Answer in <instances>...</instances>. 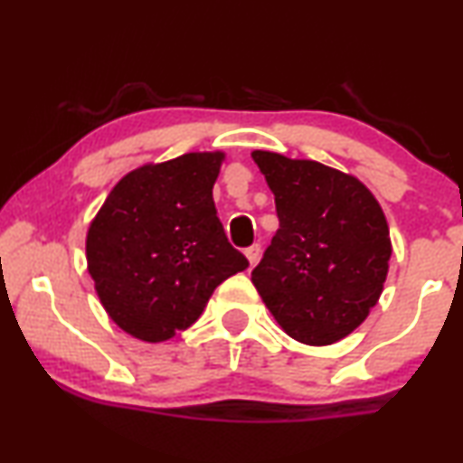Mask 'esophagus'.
I'll use <instances>...</instances> for the list:
<instances>
[{
	"label": "esophagus",
	"instance_id": "esophagus-1",
	"mask_svg": "<svg viewBox=\"0 0 463 463\" xmlns=\"http://www.w3.org/2000/svg\"><path fill=\"white\" fill-rule=\"evenodd\" d=\"M246 256H248V260H250V265H256L259 263V259H260V246L259 243H254V246H250L248 250H246Z\"/></svg>",
	"mask_w": 463,
	"mask_h": 463
}]
</instances>
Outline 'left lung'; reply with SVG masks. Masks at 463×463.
<instances>
[{
  "instance_id": "8db88e82",
  "label": "left lung",
  "mask_w": 463,
  "mask_h": 463,
  "mask_svg": "<svg viewBox=\"0 0 463 463\" xmlns=\"http://www.w3.org/2000/svg\"><path fill=\"white\" fill-rule=\"evenodd\" d=\"M274 192L280 228L252 282L280 327L306 345L352 334L380 299L391 231L358 178L317 161L254 150Z\"/></svg>"
}]
</instances>
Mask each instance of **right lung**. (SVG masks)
<instances>
[{"label":"right lung","mask_w":463,"mask_h":463,"mask_svg":"<svg viewBox=\"0 0 463 463\" xmlns=\"http://www.w3.org/2000/svg\"><path fill=\"white\" fill-rule=\"evenodd\" d=\"M222 153L133 170L109 192L86 239L103 308L131 336L168 341L203 315L215 287L248 267L228 243L213 185Z\"/></svg>","instance_id":"right-lung-1"}]
</instances>
